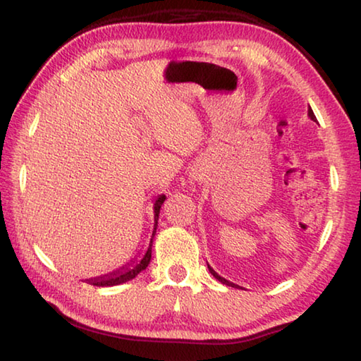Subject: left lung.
Wrapping results in <instances>:
<instances>
[{
  "label": "left lung",
  "mask_w": 361,
  "mask_h": 361,
  "mask_svg": "<svg viewBox=\"0 0 361 361\" xmlns=\"http://www.w3.org/2000/svg\"><path fill=\"white\" fill-rule=\"evenodd\" d=\"M309 116H310V120H314V121H317V118H315V114H314V111H312V109H309ZM208 269H209V271H211V274H212V276H214V279H217V280H219L221 283H224V285H227V286H232V288H238V286H236V285H233V283H230V281H227L226 279H222V276H221V275H217V274H216V271H214V270H212V269L209 267V265H208Z\"/></svg>",
  "instance_id": "left-lung-1"
}]
</instances>
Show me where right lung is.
Masks as SVG:
<instances>
[{
	"label": "right lung",
	"instance_id": "1",
	"mask_svg": "<svg viewBox=\"0 0 361 361\" xmlns=\"http://www.w3.org/2000/svg\"><path fill=\"white\" fill-rule=\"evenodd\" d=\"M164 200L166 197L164 195H159L155 202V206H153V212H155V227H153V233H152V240H150V246L149 250H147L145 256L140 259V261H135L134 264H129V267H123L121 270L114 271V274H109L105 276H99V279H91L87 281H91V285L94 286H115V285H120V283H125L129 281L137 276L142 270L147 269V265L150 264V259H152V241H153V236H155L157 232V226H158V214H159V208H161V204L164 203Z\"/></svg>",
	"mask_w": 361,
	"mask_h": 361
}]
</instances>
